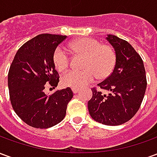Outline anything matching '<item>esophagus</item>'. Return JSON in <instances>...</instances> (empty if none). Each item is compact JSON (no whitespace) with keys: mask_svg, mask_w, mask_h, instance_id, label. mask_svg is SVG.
Segmentation results:
<instances>
[{"mask_svg":"<svg viewBox=\"0 0 157 157\" xmlns=\"http://www.w3.org/2000/svg\"><path fill=\"white\" fill-rule=\"evenodd\" d=\"M72 92L74 94H76V93H78V89L76 88H72Z\"/></svg>","mask_w":157,"mask_h":157,"instance_id":"34e87169","label":"esophagus"}]
</instances>
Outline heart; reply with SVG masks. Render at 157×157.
<instances>
[{
  "mask_svg": "<svg viewBox=\"0 0 157 157\" xmlns=\"http://www.w3.org/2000/svg\"><path fill=\"white\" fill-rule=\"evenodd\" d=\"M76 54L85 56L83 71H71L62 77L63 85L71 88H82L98 79H105L111 75L116 65L115 51L107 44H102L98 40L91 38H82L70 44ZM53 62L55 68L63 71L68 68L70 59L66 52L57 48L53 54Z\"/></svg>",
  "mask_w": 157,
  "mask_h": 157,
  "instance_id": "obj_1",
  "label": "heart"
}]
</instances>
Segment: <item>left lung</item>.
Listing matches in <instances>:
<instances>
[{
    "instance_id": "obj_1",
    "label": "left lung",
    "mask_w": 157,
    "mask_h": 157,
    "mask_svg": "<svg viewBox=\"0 0 157 157\" xmlns=\"http://www.w3.org/2000/svg\"><path fill=\"white\" fill-rule=\"evenodd\" d=\"M107 40L115 50V67L109 77L98 84V89L92 88V97L87 106L95 121L114 126L124 124L138 112L147 81L143 60L131 44L110 34Z\"/></svg>"
}]
</instances>
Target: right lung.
I'll return each instance as SVG.
<instances>
[{"mask_svg": "<svg viewBox=\"0 0 157 157\" xmlns=\"http://www.w3.org/2000/svg\"><path fill=\"white\" fill-rule=\"evenodd\" d=\"M66 36L44 33L26 42L19 48L8 72V88L12 109L22 121L37 128H47L63 120L71 89L44 93L46 86L55 88L59 75L53 54Z\"/></svg>", "mask_w": 157, "mask_h": 157, "instance_id": "1", "label": "right lung"}]
</instances>
